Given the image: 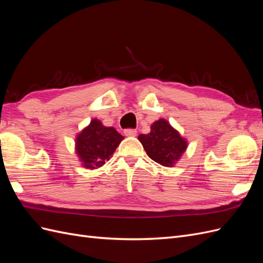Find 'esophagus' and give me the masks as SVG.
Wrapping results in <instances>:
<instances>
[{
  "instance_id": "esophagus-1",
  "label": "esophagus",
  "mask_w": 263,
  "mask_h": 263,
  "mask_svg": "<svg viewBox=\"0 0 263 263\" xmlns=\"http://www.w3.org/2000/svg\"><path fill=\"white\" fill-rule=\"evenodd\" d=\"M124 134H125V136H127V137H134V136H136V135H137V130L134 129V128H127V129L124 130Z\"/></svg>"
}]
</instances>
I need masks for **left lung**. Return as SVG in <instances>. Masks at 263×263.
Segmentation results:
<instances>
[{
    "label": "left lung",
    "mask_w": 263,
    "mask_h": 263,
    "mask_svg": "<svg viewBox=\"0 0 263 263\" xmlns=\"http://www.w3.org/2000/svg\"><path fill=\"white\" fill-rule=\"evenodd\" d=\"M138 139L149 158L164 166H172L186 149V141L172 128L165 119L151 125L148 135H139Z\"/></svg>",
    "instance_id": "left-lung-1"
}]
</instances>
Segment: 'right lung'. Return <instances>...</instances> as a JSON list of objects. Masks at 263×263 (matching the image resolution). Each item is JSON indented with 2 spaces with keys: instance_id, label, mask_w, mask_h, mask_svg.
<instances>
[{
  "instance_id": "obj_1",
  "label": "right lung",
  "mask_w": 263,
  "mask_h": 263,
  "mask_svg": "<svg viewBox=\"0 0 263 263\" xmlns=\"http://www.w3.org/2000/svg\"><path fill=\"white\" fill-rule=\"evenodd\" d=\"M123 136L113 127H105L93 119L77 137V154L84 168L98 169L113 155Z\"/></svg>"
}]
</instances>
